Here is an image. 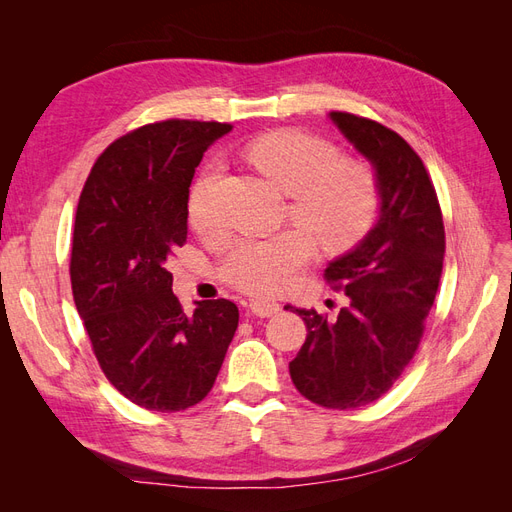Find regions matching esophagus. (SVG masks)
I'll return each mask as SVG.
<instances>
[{
  "instance_id": "obj_1",
  "label": "esophagus",
  "mask_w": 512,
  "mask_h": 512,
  "mask_svg": "<svg viewBox=\"0 0 512 512\" xmlns=\"http://www.w3.org/2000/svg\"><path fill=\"white\" fill-rule=\"evenodd\" d=\"M280 309H282V305L271 301V299H252L250 301V312L260 318H269V316L280 314Z\"/></svg>"
}]
</instances>
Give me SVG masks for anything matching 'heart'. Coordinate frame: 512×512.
Returning a JSON list of instances; mask_svg holds the SVG:
<instances>
[{
  "mask_svg": "<svg viewBox=\"0 0 512 512\" xmlns=\"http://www.w3.org/2000/svg\"><path fill=\"white\" fill-rule=\"evenodd\" d=\"M243 153L277 190L290 196L288 220L301 228L232 243L220 260L226 284L250 294H273L312 260L314 239L322 250L346 252L376 224L382 200L376 170L342 158L327 138L280 128L252 138ZM220 175L222 164L209 160L190 188L188 220L200 235L218 226L215 192Z\"/></svg>",
  "mask_w": 512,
  "mask_h": 512,
  "instance_id": "heart-1",
  "label": "heart"
}]
</instances>
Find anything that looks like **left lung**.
Listing matches in <instances>:
<instances>
[{"instance_id":"1","label":"left lung","mask_w":512,"mask_h":512,"mask_svg":"<svg viewBox=\"0 0 512 512\" xmlns=\"http://www.w3.org/2000/svg\"><path fill=\"white\" fill-rule=\"evenodd\" d=\"M331 119L376 168L380 220L324 269V280L350 297L337 318L297 309L307 337L290 361V378L314 404L352 410L389 391L416 354L446 241L436 188L410 143L374 119L344 111Z\"/></svg>"}]
</instances>
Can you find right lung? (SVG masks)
I'll return each mask as SVG.
<instances>
[{
    "mask_svg": "<svg viewBox=\"0 0 512 512\" xmlns=\"http://www.w3.org/2000/svg\"><path fill=\"white\" fill-rule=\"evenodd\" d=\"M230 123L166 119L108 145L76 207L70 282L100 369L132 404L181 412L213 389L239 309L183 312L168 262L188 241V194L203 153Z\"/></svg>",
    "mask_w": 512,
    "mask_h": 512,
    "instance_id": "obj_1",
    "label": "right lung"
}]
</instances>
